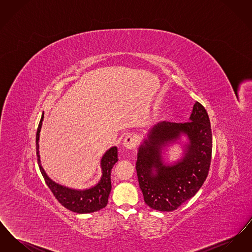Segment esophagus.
I'll list each match as a JSON object with an SVG mask.
<instances>
[{
  "label": "esophagus",
  "instance_id": "esophagus-1",
  "mask_svg": "<svg viewBox=\"0 0 252 252\" xmlns=\"http://www.w3.org/2000/svg\"><path fill=\"white\" fill-rule=\"evenodd\" d=\"M123 144H124V146L126 149H134L137 146V138H136V136H134V135H127L125 138Z\"/></svg>",
  "mask_w": 252,
  "mask_h": 252
}]
</instances>
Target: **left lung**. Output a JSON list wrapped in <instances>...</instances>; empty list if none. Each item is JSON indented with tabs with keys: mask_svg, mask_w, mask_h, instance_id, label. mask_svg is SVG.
Masks as SVG:
<instances>
[{
	"mask_svg": "<svg viewBox=\"0 0 252 252\" xmlns=\"http://www.w3.org/2000/svg\"><path fill=\"white\" fill-rule=\"evenodd\" d=\"M184 135L183 157L165 163L162 155ZM212 129L206 109L195 102L189 122H159L138 149L136 170L144 202L160 212H172L192 197L206 180L212 158Z\"/></svg>",
	"mask_w": 252,
	"mask_h": 252,
	"instance_id": "1",
	"label": "left lung"
}]
</instances>
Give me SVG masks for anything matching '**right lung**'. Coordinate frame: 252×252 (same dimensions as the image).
I'll return each instance as SVG.
<instances>
[{"mask_svg":"<svg viewBox=\"0 0 252 252\" xmlns=\"http://www.w3.org/2000/svg\"><path fill=\"white\" fill-rule=\"evenodd\" d=\"M44 118V113H42L41 119L38 124L36 130V148L37 163L39 170L44 178L50 190L54 193L56 198L59 200L62 206L66 209L77 214H90L97 212L105 208L108 204V195L111 191V181H110V173L113 165L118 161V149L117 146H112L106 151L101 158V171L102 176L100 180L94 186L91 188L77 190L72 189L51 180L41 166L40 156H39V133L41 130L42 121Z\"/></svg>","mask_w":252,"mask_h":252,"instance_id":"1","label":"right lung"}]
</instances>
